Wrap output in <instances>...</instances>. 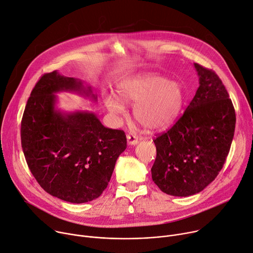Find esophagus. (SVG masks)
Segmentation results:
<instances>
[{
    "instance_id": "esophagus-1",
    "label": "esophagus",
    "mask_w": 253,
    "mask_h": 253,
    "mask_svg": "<svg viewBox=\"0 0 253 253\" xmlns=\"http://www.w3.org/2000/svg\"><path fill=\"white\" fill-rule=\"evenodd\" d=\"M126 139H127V144L131 145V146L137 145L139 143V141H140V138L137 137V135H135V134H132V133H128L126 135Z\"/></svg>"
}]
</instances>
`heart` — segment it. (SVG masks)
Listing matches in <instances>:
<instances>
[{
	"instance_id": "b5f03b06",
	"label": "heart",
	"mask_w": 253,
	"mask_h": 253,
	"mask_svg": "<svg viewBox=\"0 0 253 253\" xmlns=\"http://www.w3.org/2000/svg\"><path fill=\"white\" fill-rule=\"evenodd\" d=\"M125 104H137L134 119L148 130H161L171 126L179 115L183 105V91L178 83L170 82L158 76H144L124 83L118 92ZM107 108L123 113L124 106L111 98L105 101Z\"/></svg>"
}]
</instances>
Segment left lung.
Returning a JSON list of instances; mask_svg holds the SVG:
<instances>
[{"mask_svg": "<svg viewBox=\"0 0 253 253\" xmlns=\"http://www.w3.org/2000/svg\"><path fill=\"white\" fill-rule=\"evenodd\" d=\"M194 68L200 78L196 95L175 125L154 140L152 179L174 197L192 196L215 180L234 137L236 114L224 84L212 70Z\"/></svg>", "mask_w": 253, "mask_h": 253, "instance_id": "obj_1", "label": "left lung"}]
</instances>
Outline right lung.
I'll list each match as a JSON object with an SVG mask.
<instances>
[{
  "mask_svg": "<svg viewBox=\"0 0 253 253\" xmlns=\"http://www.w3.org/2000/svg\"><path fill=\"white\" fill-rule=\"evenodd\" d=\"M61 91H74L96 100L91 87L56 71L35 84L21 122V145L27 165L40 185L63 201L82 204L101 196L115 162L126 148L122 129L105 127L88 111L55 109Z\"/></svg>",
  "mask_w": 253,
  "mask_h": 253,
  "instance_id": "1",
  "label": "right lung"
}]
</instances>
